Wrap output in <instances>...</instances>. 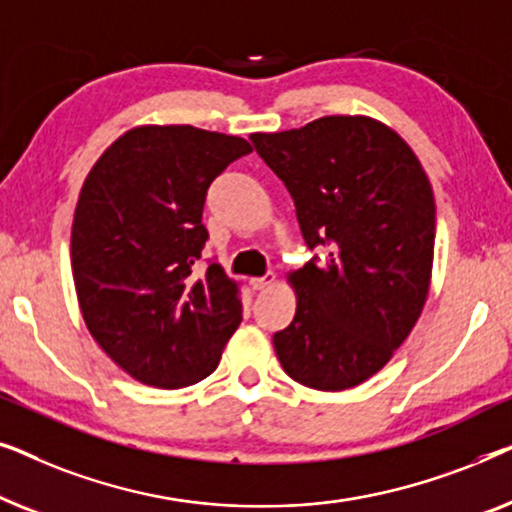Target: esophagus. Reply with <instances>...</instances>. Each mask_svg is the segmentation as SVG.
<instances>
[{
    "label": "esophagus",
    "mask_w": 512,
    "mask_h": 512,
    "mask_svg": "<svg viewBox=\"0 0 512 512\" xmlns=\"http://www.w3.org/2000/svg\"><path fill=\"white\" fill-rule=\"evenodd\" d=\"M275 282H277V277L272 275V272H268V275L251 279V286H254V291H265V289H270Z\"/></svg>",
    "instance_id": "1"
}]
</instances>
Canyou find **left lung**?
I'll use <instances>...</instances> for the list:
<instances>
[{"instance_id":"8db88e82","label":"left lung","mask_w":512,"mask_h":512,"mask_svg":"<svg viewBox=\"0 0 512 512\" xmlns=\"http://www.w3.org/2000/svg\"><path fill=\"white\" fill-rule=\"evenodd\" d=\"M291 193L307 247L291 272L296 317L275 333L284 373L342 391L387 366L415 328L431 286L436 205L405 139L368 116H324L249 137Z\"/></svg>"}]
</instances>
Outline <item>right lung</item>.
<instances>
[{
  "label": "right lung",
  "mask_w": 512,
  "mask_h": 512,
  "mask_svg": "<svg viewBox=\"0 0 512 512\" xmlns=\"http://www.w3.org/2000/svg\"><path fill=\"white\" fill-rule=\"evenodd\" d=\"M251 153L242 137L193 125H139L88 172L72 223V272L88 331L137 382L205 380L242 321L240 286L207 242V188Z\"/></svg>",
  "instance_id": "add662e5"
}]
</instances>
